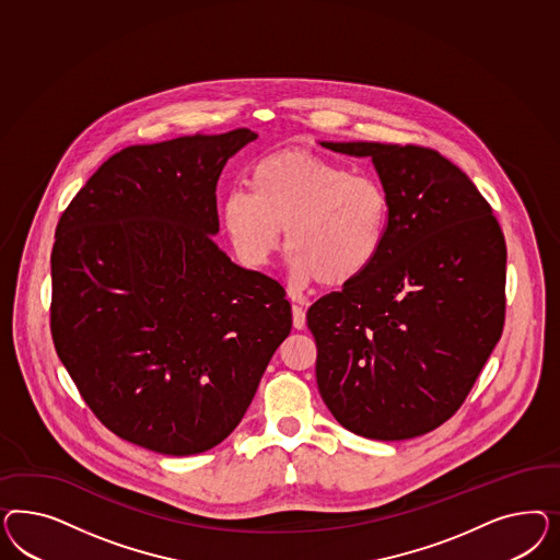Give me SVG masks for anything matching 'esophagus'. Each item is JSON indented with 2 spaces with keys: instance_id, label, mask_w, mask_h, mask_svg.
<instances>
[{
  "instance_id": "obj_1",
  "label": "esophagus",
  "mask_w": 560,
  "mask_h": 560,
  "mask_svg": "<svg viewBox=\"0 0 560 560\" xmlns=\"http://www.w3.org/2000/svg\"><path fill=\"white\" fill-rule=\"evenodd\" d=\"M291 300H295L293 295H291ZM291 312H293V326L298 328V330H304L305 328V312L302 305L293 304L291 307Z\"/></svg>"
}]
</instances>
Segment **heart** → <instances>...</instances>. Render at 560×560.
I'll use <instances>...</instances> for the list:
<instances>
[{
    "label": "heart",
    "instance_id": "heart-1",
    "mask_svg": "<svg viewBox=\"0 0 560 560\" xmlns=\"http://www.w3.org/2000/svg\"><path fill=\"white\" fill-rule=\"evenodd\" d=\"M250 188L232 190L221 205L225 234L248 267H265L288 230L293 277L342 288L368 271L384 248L390 203L370 176L288 150L256 164Z\"/></svg>",
    "mask_w": 560,
    "mask_h": 560
}]
</instances>
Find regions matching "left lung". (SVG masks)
Instances as JSON below:
<instances>
[{"instance_id": "8db88e82", "label": "left lung", "mask_w": 560, "mask_h": 560, "mask_svg": "<svg viewBox=\"0 0 560 560\" xmlns=\"http://www.w3.org/2000/svg\"><path fill=\"white\" fill-rule=\"evenodd\" d=\"M320 145L372 158L390 211L372 267L307 310L318 390L357 435L412 440L462 407L501 339L505 237L475 183L435 150Z\"/></svg>"}]
</instances>
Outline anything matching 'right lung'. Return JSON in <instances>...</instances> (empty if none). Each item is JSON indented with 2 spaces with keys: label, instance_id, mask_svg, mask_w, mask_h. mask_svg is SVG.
Segmentation results:
<instances>
[{
  "label": "right lung",
  "instance_id": "1",
  "mask_svg": "<svg viewBox=\"0 0 560 560\" xmlns=\"http://www.w3.org/2000/svg\"><path fill=\"white\" fill-rule=\"evenodd\" d=\"M255 131L131 145L63 211L51 332L85 405L166 456L225 440L291 330L285 289L221 253L215 188Z\"/></svg>",
  "mask_w": 560,
  "mask_h": 560
}]
</instances>
